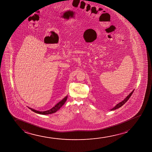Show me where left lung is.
<instances>
[{
    "label": "left lung",
    "mask_w": 152,
    "mask_h": 152,
    "mask_svg": "<svg viewBox=\"0 0 152 152\" xmlns=\"http://www.w3.org/2000/svg\"><path fill=\"white\" fill-rule=\"evenodd\" d=\"M133 91H134V90H133L131 92L130 94H129L128 96H127L125 100H123V101H121V102H120V103H119L118 104H117L115 106L114 108H113L112 109H111L110 110H116L117 108H120L121 106H123V105L125 104V103L127 102L128 100H129V99L130 98V96H131V95H132V94H133Z\"/></svg>",
    "instance_id": "1"
}]
</instances>
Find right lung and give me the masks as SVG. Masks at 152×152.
<instances>
[{"label":"right lung","instance_id":"right-lung-1","mask_svg":"<svg viewBox=\"0 0 152 152\" xmlns=\"http://www.w3.org/2000/svg\"><path fill=\"white\" fill-rule=\"evenodd\" d=\"M67 96H65L62 100H61L60 102H58V104H56L54 107H53L52 108H51L49 110H46V111H44V112H40V111H38V110H34L33 108H28L31 110L32 111H33L35 113H38V114H40L42 115H48L50 114H52V113H54L56 112L57 110H58L60 108L62 107V106L64 105L66 101L67 100Z\"/></svg>","mask_w":152,"mask_h":152}]
</instances>
